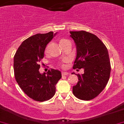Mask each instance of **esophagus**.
<instances>
[{
  "label": "esophagus",
  "mask_w": 124,
  "mask_h": 124,
  "mask_svg": "<svg viewBox=\"0 0 124 124\" xmlns=\"http://www.w3.org/2000/svg\"><path fill=\"white\" fill-rule=\"evenodd\" d=\"M69 75V73L66 72V71H62V76H66V75Z\"/></svg>",
  "instance_id": "obj_1"
}]
</instances>
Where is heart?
<instances>
[{
	"label": "heart",
	"mask_w": 124,
	"mask_h": 124,
	"mask_svg": "<svg viewBox=\"0 0 124 124\" xmlns=\"http://www.w3.org/2000/svg\"><path fill=\"white\" fill-rule=\"evenodd\" d=\"M68 41H69V40H67V39H61V40H60L59 43H60V44H61V46H62V45H64V44L65 43L68 42ZM47 49H48V47L46 48V50H47ZM64 66H65L64 64H62V67H64Z\"/></svg>",
	"instance_id": "heart-1"
}]
</instances>
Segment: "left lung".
<instances>
[{
	"mask_svg": "<svg viewBox=\"0 0 124 124\" xmlns=\"http://www.w3.org/2000/svg\"><path fill=\"white\" fill-rule=\"evenodd\" d=\"M70 32L77 51L73 68L84 70L82 75L77 74L78 81L73 87V93L80 100H92L102 92L109 81L111 63L108 51L93 33L84 31Z\"/></svg>",
	"mask_w": 124,
	"mask_h": 124,
	"instance_id": "obj_1",
	"label": "left lung"
}]
</instances>
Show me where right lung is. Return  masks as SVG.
I'll return each instance as SVG.
<instances>
[{
  "instance_id": "add662e5",
  "label": "right lung",
  "mask_w": 124,
  "mask_h": 124,
  "mask_svg": "<svg viewBox=\"0 0 124 124\" xmlns=\"http://www.w3.org/2000/svg\"><path fill=\"white\" fill-rule=\"evenodd\" d=\"M53 32L37 33L24 40L14 56L16 81L24 93L37 101L49 100L55 93V84L62 77L61 71L51 69L39 71L46 45L55 34Z\"/></svg>"
}]
</instances>
